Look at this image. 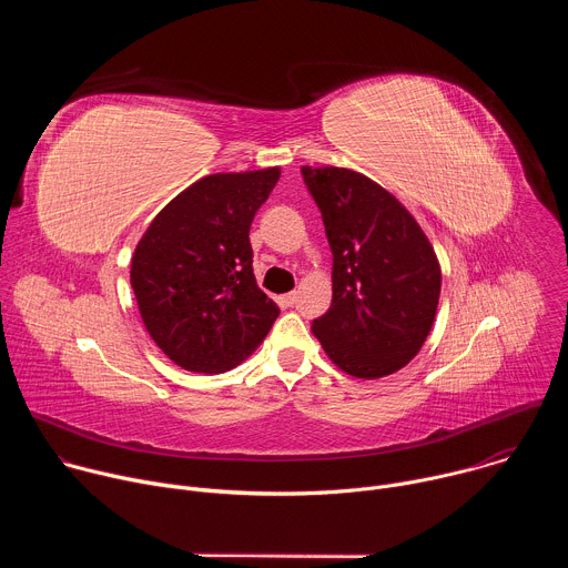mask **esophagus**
<instances>
[{"label": "esophagus", "mask_w": 568, "mask_h": 568, "mask_svg": "<svg viewBox=\"0 0 568 568\" xmlns=\"http://www.w3.org/2000/svg\"><path fill=\"white\" fill-rule=\"evenodd\" d=\"M296 298H298V294L296 292H290V294H285V296H281V301H283V305H287V307H292L294 303H296Z\"/></svg>", "instance_id": "34e87169"}]
</instances>
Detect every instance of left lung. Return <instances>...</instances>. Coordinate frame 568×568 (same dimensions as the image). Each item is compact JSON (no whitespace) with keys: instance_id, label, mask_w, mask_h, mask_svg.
<instances>
[{"instance_id":"1","label":"left lung","mask_w":568,"mask_h":568,"mask_svg":"<svg viewBox=\"0 0 568 568\" xmlns=\"http://www.w3.org/2000/svg\"><path fill=\"white\" fill-rule=\"evenodd\" d=\"M301 175L333 252V303L312 333L348 375H390L418 355L434 326V247L412 213L368 178L335 166H303Z\"/></svg>"}]
</instances>
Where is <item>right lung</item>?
I'll use <instances>...</instances> for the list:
<instances>
[{
  "label": "right lung",
  "instance_id": "obj_1",
  "mask_svg": "<svg viewBox=\"0 0 568 568\" xmlns=\"http://www.w3.org/2000/svg\"><path fill=\"white\" fill-rule=\"evenodd\" d=\"M278 178V169L209 175L139 240L130 283L145 331L178 366L233 368L274 326L281 310L256 283L250 226Z\"/></svg>",
  "mask_w": 568,
  "mask_h": 568
}]
</instances>
